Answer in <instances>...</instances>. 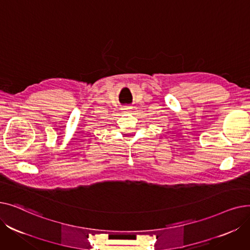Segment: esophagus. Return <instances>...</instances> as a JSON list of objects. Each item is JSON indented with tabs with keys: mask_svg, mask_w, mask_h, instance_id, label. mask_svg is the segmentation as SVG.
Returning a JSON list of instances; mask_svg holds the SVG:
<instances>
[{
	"mask_svg": "<svg viewBox=\"0 0 250 250\" xmlns=\"http://www.w3.org/2000/svg\"><path fill=\"white\" fill-rule=\"evenodd\" d=\"M125 111H128L129 109H130V107H128V106H125V108H123Z\"/></svg>",
	"mask_w": 250,
	"mask_h": 250,
	"instance_id": "obj_1",
	"label": "esophagus"
}]
</instances>
